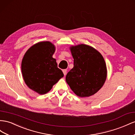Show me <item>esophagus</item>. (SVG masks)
Listing matches in <instances>:
<instances>
[{"instance_id":"1","label":"esophagus","mask_w":135,"mask_h":135,"mask_svg":"<svg viewBox=\"0 0 135 135\" xmlns=\"http://www.w3.org/2000/svg\"><path fill=\"white\" fill-rule=\"evenodd\" d=\"M62 71H63V73H64V75H66V73H67V70H66V69H64V70H62Z\"/></svg>"}]
</instances>
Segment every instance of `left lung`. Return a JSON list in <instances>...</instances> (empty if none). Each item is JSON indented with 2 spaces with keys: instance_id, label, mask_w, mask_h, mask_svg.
Here are the masks:
<instances>
[{
  "instance_id": "8db88e82",
  "label": "left lung",
  "mask_w": 135,
  "mask_h": 135,
  "mask_svg": "<svg viewBox=\"0 0 135 135\" xmlns=\"http://www.w3.org/2000/svg\"><path fill=\"white\" fill-rule=\"evenodd\" d=\"M74 67L68 72L66 81L76 95L89 97L97 93L107 78L105 61L100 52L86 44L71 46Z\"/></svg>"
}]
</instances>
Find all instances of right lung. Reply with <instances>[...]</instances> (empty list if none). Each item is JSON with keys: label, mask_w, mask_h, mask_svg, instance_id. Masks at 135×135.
I'll use <instances>...</instances> for the list:
<instances>
[{"label": "right lung", "mask_w": 135, "mask_h": 135, "mask_svg": "<svg viewBox=\"0 0 135 135\" xmlns=\"http://www.w3.org/2000/svg\"><path fill=\"white\" fill-rule=\"evenodd\" d=\"M55 50L51 42H39L29 48L23 58L21 72L25 84L40 95L48 93L64 76L53 58Z\"/></svg>", "instance_id": "right-lung-1"}]
</instances>
